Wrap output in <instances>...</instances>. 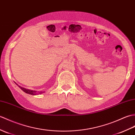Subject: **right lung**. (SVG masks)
I'll return each mask as SVG.
<instances>
[{
	"label": "right lung",
	"instance_id": "1",
	"mask_svg": "<svg viewBox=\"0 0 135 135\" xmlns=\"http://www.w3.org/2000/svg\"><path fill=\"white\" fill-rule=\"evenodd\" d=\"M17 84V83H16ZM17 85H18V84H17ZM18 86H19V87H20V89L23 91L25 93H26L27 94H31V95H38V94H41V93H43L42 92H37V91H34V90H29V89H26L24 88V87H21L20 86L18 85Z\"/></svg>",
	"mask_w": 135,
	"mask_h": 135
}]
</instances>
